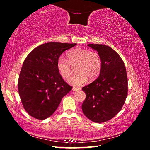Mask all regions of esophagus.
<instances>
[{"mask_svg":"<svg viewBox=\"0 0 150 150\" xmlns=\"http://www.w3.org/2000/svg\"><path fill=\"white\" fill-rule=\"evenodd\" d=\"M81 90V88H77V87H73L72 88V90L73 91H78V90Z\"/></svg>","mask_w":150,"mask_h":150,"instance_id":"1","label":"esophagus"}]
</instances>
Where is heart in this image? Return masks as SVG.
<instances>
[{
	"instance_id": "obj_1",
	"label": "heart",
	"mask_w": 150,
	"mask_h": 150,
	"mask_svg": "<svg viewBox=\"0 0 150 150\" xmlns=\"http://www.w3.org/2000/svg\"><path fill=\"white\" fill-rule=\"evenodd\" d=\"M68 61L63 57L57 60V67L60 76L64 79H69L75 68L77 73L69 80V83L73 86H81L87 81L96 79L103 68V59L99 53L91 52L88 49L80 47L75 48L67 54Z\"/></svg>"
}]
</instances>
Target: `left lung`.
<instances>
[{
	"mask_svg": "<svg viewBox=\"0 0 150 150\" xmlns=\"http://www.w3.org/2000/svg\"><path fill=\"white\" fill-rule=\"evenodd\" d=\"M103 59L98 77L82 88L86 98L82 105L84 114L95 122H104L122 109L128 95V77L122 59L115 51L103 44H88Z\"/></svg>",
	"mask_w": 150,
	"mask_h": 150,
	"instance_id": "left-lung-1",
	"label": "left lung"
}]
</instances>
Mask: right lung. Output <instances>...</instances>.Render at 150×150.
Masks as SVG:
<instances>
[{
    "instance_id": "1",
    "label": "right lung",
    "mask_w": 150,
    "mask_h": 150,
    "mask_svg": "<svg viewBox=\"0 0 150 150\" xmlns=\"http://www.w3.org/2000/svg\"><path fill=\"white\" fill-rule=\"evenodd\" d=\"M77 44L48 42L35 47L22 64L18 81V93L26 112L44 120L50 117L72 86L64 81L57 67V60Z\"/></svg>"
}]
</instances>
